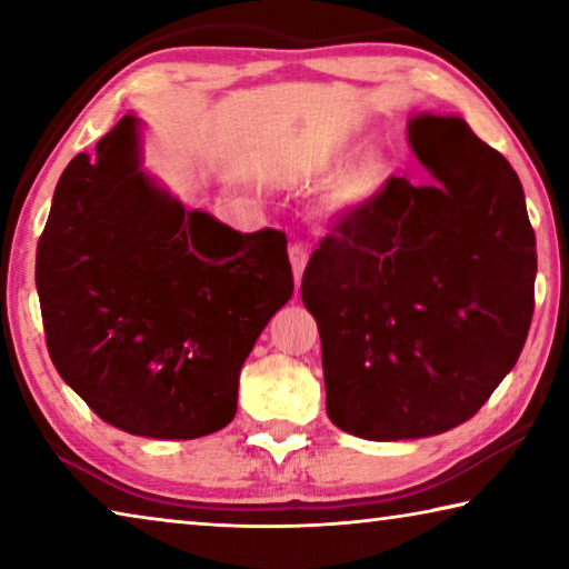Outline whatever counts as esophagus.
Listing matches in <instances>:
<instances>
[{
	"mask_svg": "<svg viewBox=\"0 0 569 569\" xmlns=\"http://www.w3.org/2000/svg\"><path fill=\"white\" fill-rule=\"evenodd\" d=\"M288 258H291V266H293V281H296V286H301L303 268L308 263L306 246L303 243H291V246H288Z\"/></svg>",
	"mask_w": 569,
	"mask_h": 569,
	"instance_id": "1",
	"label": "esophagus"
}]
</instances>
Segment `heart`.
<instances>
[{"instance_id": "1", "label": "heart", "mask_w": 569, "mask_h": 569, "mask_svg": "<svg viewBox=\"0 0 569 569\" xmlns=\"http://www.w3.org/2000/svg\"><path fill=\"white\" fill-rule=\"evenodd\" d=\"M356 152H361L359 146L341 152L339 166H346ZM387 176H389L387 162H383L379 156H366L363 160H359L356 166L346 170L341 180L336 182V188L331 192V208L353 210V208H361L363 203H369V200L381 190Z\"/></svg>"}]
</instances>
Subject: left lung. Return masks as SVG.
I'll return each mask as SVG.
<instances>
[{
	"instance_id": "left-lung-1",
	"label": "left lung",
	"mask_w": 569,
	"mask_h": 569,
	"mask_svg": "<svg viewBox=\"0 0 569 569\" xmlns=\"http://www.w3.org/2000/svg\"><path fill=\"white\" fill-rule=\"evenodd\" d=\"M435 182L391 176L306 266L326 413L371 441L435 437L485 407L527 341L537 250L512 166L461 118L419 114Z\"/></svg>"
}]
</instances>
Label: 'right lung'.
Masks as SVG:
<instances>
[{"label": "right lung", "instance_id": "add662e5", "mask_svg": "<svg viewBox=\"0 0 569 569\" xmlns=\"http://www.w3.org/2000/svg\"><path fill=\"white\" fill-rule=\"evenodd\" d=\"M140 162L124 114L60 176L34 273L47 349L102 421L198 439L233 421L240 366L293 296L286 236L186 210Z\"/></svg>", "mask_w": 569, "mask_h": 569}]
</instances>
